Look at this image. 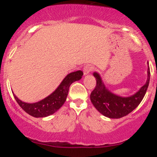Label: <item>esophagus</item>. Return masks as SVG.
<instances>
[{
    "instance_id": "34e87169",
    "label": "esophagus",
    "mask_w": 157,
    "mask_h": 157,
    "mask_svg": "<svg viewBox=\"0 0 157 157\" xmlns=\"http://www.w3.org/2000/svg\"><path fill=\"white\" fill-rule=\"evenodd\" d=\"M93 69H94L93 66H91V65H86V66H85L83 68L84 75H88V74H89Z\"/></svg>"
}]
</instances>
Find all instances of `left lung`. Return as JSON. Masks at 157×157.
I'll return each mask as SVG.
<instances>
[{
  "label": "left lung",
  "instance_id": "1",
  "mask_svg": "<svg viewBox=\"0 0 157 157\" xmlns=\"http://www.w3.org/2000/svg\"><path fill=\"white\" fill-rule=\"evenodd\" d=\"M146 83L138 92L131 97H122L112 94L105 88L99 74L94 73L97 80L94 89L90 95V99L96 109L102 115L109 118L119 119L123 117L134 111L145 96L150 81V68L147 70Z\"/></svg>",
  "mask_w": 157,
  "mask_h": 157
}]
</instances>
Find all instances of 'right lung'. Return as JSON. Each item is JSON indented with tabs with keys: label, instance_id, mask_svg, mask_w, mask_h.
Wrapping results in <instances>:
<instances>
[{
	"label": "right lung",
	"instance_id": "add662e5",
	"mask_svg": "<svg viewBox=\"0 0 157 157\" xmlns=\"http://www.w3.org/2000/svg\"><path fill=\"white\" fill-rule=\"evenodd\" d=\"M82 75L83 72L82 71H77L68 74L58 88L52 94L35 103H26L22 102L15 94L14 97L18 105L27 113L34 117H45L53 114L60 109L66 101L71 84L75 81L80 80Z\"/></svg>",
	"mask_w": 157,
	"mask_h": 157
}]
</instances>
